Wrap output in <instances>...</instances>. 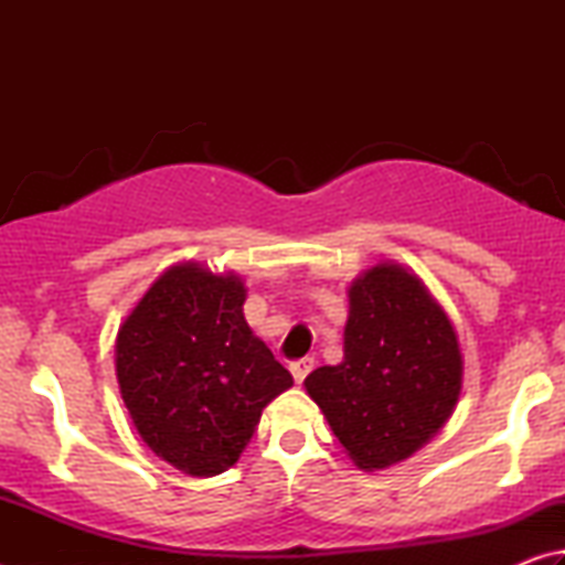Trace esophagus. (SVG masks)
Returning a JSON list of instances; mask_svg holds the SVG:
<instances>
[{
  "instance_id": "1",
  "label": "esophagus",
  "mask_w": 565,
  "mask_h": 565,
  "mask_svg": "<svg viewBox=\"0 0 565 565\" xmlns=\"http://www.w3.org/2000/svg\"><path fill=\"white\" fill-rule=\"evenodd\" d=\"M289 369H291V376H294L296 384H301V381L309 376V371L313 369V359L311 356H303L299 361H294Z\"/></svg>"
}]
</instances>
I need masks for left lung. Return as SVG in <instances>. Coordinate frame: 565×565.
<instances>
[{"mask_svg": "<svg viewBox=\"0 0 565 565\" xmlns=\"http://www.w3.org/2000/svg\"><path fill=\"white\" fill-rule=\"evenodd\" d=\"M461 381L451 319L416 274L384 262L349 286L343 361L311 371L303 386L351 461L379 471L431 441Z\"/></svg>", "mask_w": 565, "mask_h": 565, "instance_id": "1", "label": "left lung"}]
</instances>
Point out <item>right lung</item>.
I'll return each instance as SVG.
<instances>
[{"label": "right lung", "instance_id": "1", "mask_svg": "<svg viewBox=\"0 0 565 565\" xmlns=\"http://www.w3.org/2000/svg\"><path fill=\"white\" fill-rule=\"evenodd\" d=\"M246 286L186 262L167 269L117 333V381L151 451L189 476L232 468L262 411L294 384L244 319Z\"/></svg>", "mask_w": 565, "mask_h": 565}]
</instances>
